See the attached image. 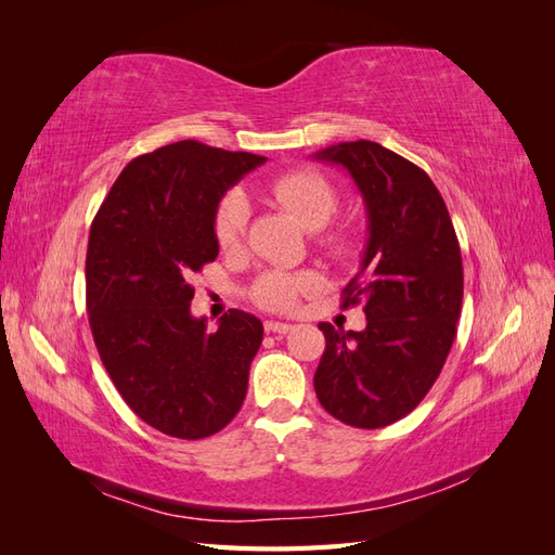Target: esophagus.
<instances>
[{
  "label": "esophagus",
  "instance_id": "obj_1",
  "mask_svg": "<svg viewBox=\"0 0 555 555\" xmlns=\"http://www.w3.org/2000/svg\"><path fill=\"white\" fill-rule=\"evenodd\" d=\"M263 326H266V331H268V333H280V335L289 333V331L294 328L292 324H284V322H273V319H271V322H266Z\"/></svg>",
  "mask_w": 555,
  "mask_h": 555
}]
</instances>
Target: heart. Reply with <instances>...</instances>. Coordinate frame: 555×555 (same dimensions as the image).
I'll use <instances>...</instances> for the list:
<instances>
[{"label":"heart","instance_id":"obj_1","mask_svg":"<svg viewBox=\"0 0 555 555\" xmlns=\"http://www.w3.org/2000/svg\"><path fill=\"white\" fill-rule=\"evenodd\" d=\"M271 194L282 208L296 215L308 229H322L338 208V192L333 184L312 171H289L271 182ZM249 222V204L241 190H231L217 204L212 217L215 241L222 249L241 247ZM333 257L345 259L351 255V238L347 233H331L322 238ZM319 287V278L312 271H268L255 284L249 296L257 306L273 312L294 310L298 298Z\"/></svg>","mask_w":555,"mask_h":555}]
</instances>
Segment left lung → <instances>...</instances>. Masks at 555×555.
Here are the masks:
<instances>
[{
    "label": "left lung",
    "instance_id": "left-lung-1",
    "mask_svg": "<svg viewBox=\"0 0 555 555\" xmlns=\"http://www.w3.org/2000/svg\"><path fill=\"white\" fill-rule=\"evenodd\" d=\"M363 196L367 245L343 308L363 306V331L322 322L326 349L314 393L338 422L382 428L408 416L438 379L456 338L463 261L456 231L424 169L373 141L319 150Z\"/></svg>",
    "mask_w": 555,
    "mask_h": 555
}]
</instances>
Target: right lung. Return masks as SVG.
<instances>
[{"label": "right lung", "mask_w": 555, "mask_h": 555, "mask_svg": "<svg viewBox=\"0 0 555 555\" xmlns=\"http://www.w3.org/2000/svg\"><path fill=\"white\" fill-rule=\"evenodd\" d=\"M266 157L178 141L131 159L99 208L88 243L92 338L115 389L147 426L201 440L238 414L261 347L255 314L217 331L192 317V273L220 255L212 217Z\"/></svg>", "instance_id": "right-lung-1"}]
</instances>
